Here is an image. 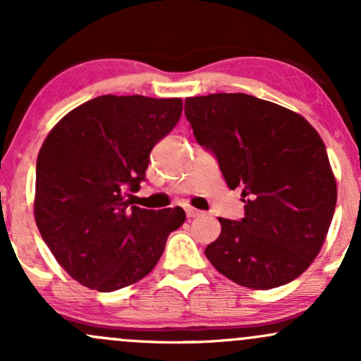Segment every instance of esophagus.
I'll use <instances>...</instances> for the list:
<instances>
[{"instance_id": "obj_1", "label": "esophagus", "mask_w": 361, "mask_h": 361, "mask_svg": "<svg viewBox=\"0 0 361 361\" xmlns=\"http://www.w3.org/2000/svg\"><path fill=\"white\" fill-rule=\"evenodd\" d=\"M185 212H186V215H188L190 219H193V217H198V215H202V212L198 209H193V207H186L185 209Z\"/></svg>"}]
</instances>
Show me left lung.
<instances>
[{"label": "left lung", "instance_id": "1", "mask_svg": "<svg viewBox=\"0 0 361 361\" xmlns=\"http://www.w3.org/2000/svg\"><path fill=\"white\" fill-rule=\"evenodd\" d=\"M200 146L217 157L244 217H219L205 256L243 287L268 290L295 280L324 244L336 209V180L316 128L295 111L244 93L185 100Z\"/></svg>", "mask_w": 361, "mask_h": 361}]
</instances>
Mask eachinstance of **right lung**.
Here are the masks:
<instances>
[{
	"instance_id": "right-lung-1",
	"label": "right lung",
	"mask_w": 361,
	"mask_h": 361,
	"mask_svg": "<svg viewBox=\"0 0 361 361\" xmlns=\"http://www.w3.org/2000/svg\"><path fill=\"white\" fill-rule=\"evenodd\" d=\"M181 110V98L103 94L69 111L44 140L35 222L57 263L85 287L114 292L144 279L185 222L181 207L156 212L126 200Z\"/></svg>"
}]
</instances>
